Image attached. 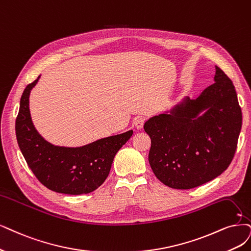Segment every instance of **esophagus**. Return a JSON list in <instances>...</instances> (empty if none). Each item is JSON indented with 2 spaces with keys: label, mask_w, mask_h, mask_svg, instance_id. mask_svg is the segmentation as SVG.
I'll use <instances>...</instances> for the list:
<instances>
[{
  "label": "esophagus",
  "mask_w": 251,
  "mask_h": 251,
  "mask_svg": "<svg viewBox=\"0 0 251 251\" xmlns=\"http://www.w3.org/2000/svg\"><path fill=\"white\" fill-rule=\"evenodd\" d=\"M145 121H146V119L143 118V117H137V118H135V120H134V126H135L137 129H142L143 126H144V124H145Z\"/></svg>",
  "instance_id": "1"
}]
</instances>
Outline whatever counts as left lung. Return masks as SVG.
Instances as JSON below:
<instances>
[{"label": "left lung", "mask_w": 251, "mask_h": 251, "mask_svg": "<svg viewBox=\"0 0 251 251\" xmlns=\"http://www.w3.org/2000/svg\"><path fill=\"white\" fill-rule=\"evenodd\" d=\"M215 69V82L197 99L185 97L144 125L151 137V169L171 188L205 184L224 173L234 158L242 111L233 81L219 67Z\"/></svg>", "instance_id": "obj_1"}]
</instances>
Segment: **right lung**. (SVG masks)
Wrapping results in <instances>:
<instances>
[{"label":"right lung","instance_id":"add662e5","mask_svg":"<svg viewBox=\"0 0 251 251\" xmlns=\"http://www.w3.org/2000/svg\"><path fill=\"white\" fill-rule=\"evenodd\" d=\"M40 75L25 89L15 122L20 149L29 168L45 187L65 194L90 193L102 185L109 174L117 152L133 131L100 138L81 147L54 146L36 130L29 99Z\"/></svg>","mask_w":251,"mask_h":251}]
</instances>
